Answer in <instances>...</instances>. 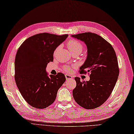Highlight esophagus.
Instances as JSON below:
<instances>
[{
  "instance_id": "1",
  "label": "esophagus",
  "mask_w": 134,
  "mask_h": 134,
  "mask_svg": "<svg viewBox=\"0 0 134 134\" xmlns=\"http://www.w3.org/2000/svg\"><path fill=\"white\" fill-rule=\"evenodd\" d=\"M65 77H66V79L67 80H72V79H73L72 76H70V75H68V74L65 75Z\"/></svg>"
}]
</instances>
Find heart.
<instances>
[{
	"instance_id": "1",
	"label": "heart",
	"mask_w": 134,
	"mask_h": 134,
	"mask_svg": "<svg viewBox=\"0 0 134 134\" xmlns=\"http://www.w3.org/2000/svg\"><path fill=\"white\" fill-rule=\"evenodd\" d=\"M68 47L69 48V50H70L71 53H80L83 49V46L80 42H79L77 40H70L69 42L68 43ZM57 50H58V48L55 50V53H56ZM64 70L67 72H71V70H72V69L69 67H65Z\"/></svg>"
}]
</instances>
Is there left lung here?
I'll return each instance as SVG.
<instances>
[{
  "mask_svg": "<svg viewBox=\"0 0 134 134\" xmlns=\"http://www.w3.org/2000/svg\"><path fill=\"white\" fill-rule=\"evenodd\" d=\"M87 46V56L80 68V73L89 72L90 80L76 77L73 90L75 101L81 107L92 109L102 105L110 96L119 75L118 61L112 46L99 35L86 32L71 35Z\"/></svg>",
  "mask_w": 134,
  "mask_h": 134,
  "instance_id": "obj_1",
  "label": "left lung"
}]
</instances>
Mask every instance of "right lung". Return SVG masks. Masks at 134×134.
<instances>
[{"label": "right lung", "mask_w": 134, "mask_h": 134, "mask_svg": "<svg viewBox=\"0 0 134 134\" xmlns=\"http://www.w3.org/2000/svg\"><path fill=\"white\" fill-rule=\"evenodd\" d=\"M68 35L43 33L29 37L18 49L15 58V80L26 102L37 109L51 105L59 88L66 80L65 75H48L46 67L53 61L56 48Z\"/></svg>", "instance_id": "right-lung-1"}]
</instances>
